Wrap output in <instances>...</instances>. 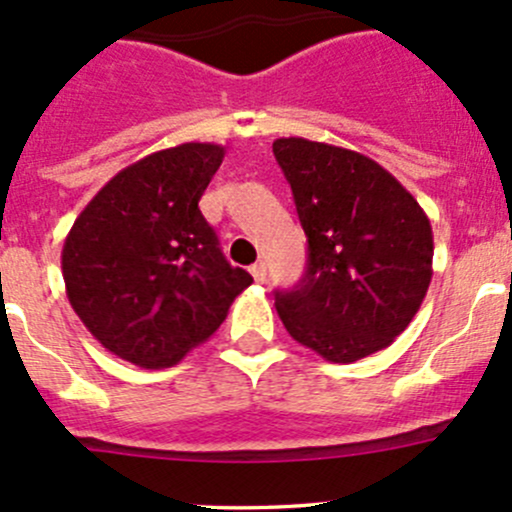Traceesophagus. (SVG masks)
Masks as SVG:
<instances>
[{
	"mask_svg": "<svg viewBox=\"0 0 512 512\" xmlns=\"http://www.w3.org/2000/svg\"><path fill=\"white\" fill-rule=\"evenodd\" d=\"M250 275L255 277V282H265V277H267L265 262H255V265L250 267Z\"/></svg>",
	"mask_w": 512,
	"mask_h": 512,
	"instance_id": "34e87169",
	"label": "esophagus"
}]
</instances>
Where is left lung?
Returning a JSON list of instances; mask_svg holds the SVG:
<instances>
[{
    "label": "left lung",
    "mask_w": 512,
    "mask_h": 512,
    "mask_svg": "<svg viewBox=\"0 0 512 512\" xmlns=\"http://www.w3.org/2000/svg\"><path fill=\"white\" fill-rule=\"evenodd\" d=\"M309 257L302 282L275 292L294 342L334 364L386 349L431 285L433 232L414 195L376 160L307 138H277Z\"/></svg>",
    "instance_id": "obj_1"
}]
</instances>
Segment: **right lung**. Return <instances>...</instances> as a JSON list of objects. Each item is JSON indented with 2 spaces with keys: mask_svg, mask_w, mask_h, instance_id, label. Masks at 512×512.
<instances>
[{
  "mask_svg": "<svg viewBox=\"0 0 512 512\" xmlns=\"http://www.w3.org/2000/svg\"><path fill=\"white\" fill-rule=\"evenodd\" d=\"M225 148L183 143L113 175L81 210L61 250L66 294L111 354L173 366L225 322L252 285L220 252L198 208Z\"/></svg>",
  "mask_w": 512,
  "mask_h": 512,
  "instance_id": "1",
  "label": "right lung"
}]
</instances>
